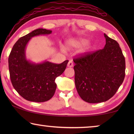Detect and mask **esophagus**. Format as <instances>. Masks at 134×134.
<instances>
[{
  "instance_id": "obj_1",
  "label": "esophagus",
  "mask_w": 134,
  "mask_h": 134,
  "mask_svg": "<svg viewBox=\"0 0 134 134\" xmlns=\"http://www.w3.org/2000/svg\"><path fill=\"white\" fill-rule=\"evenodd\" d=\"M67 66L69 67H72V66H73V63H72V61H71V60L69 61V63H68V64H67Z\"/></svg>"
}]
</instances>
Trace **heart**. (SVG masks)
I'll list each match as a JSON object with an SVG mask.
<instances>
[{
  "mask_svg": "<svg viewBox=\"0 0 134 134\" xmlns=\"http://www.w3.org/2000/svg\"><path fill=\"white\" fill-rule=\"evenodd\" d=\"M87 41L84 38H76V39L70 40L66 43V46L68 48H77V47H81L85 45ZM61 50L62 51H64V48L63 46H60ZM90 48L89 45H86L85 48H84L83 51H86L89 50Z\"/></svg>",
  "mask_w": 134,
  "mask_h": 134,
  "instance_id": "obj_1",
  "label": "heart"
}]
</instances>
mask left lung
<instances>
[{
  "label": "left lung",
  "mask_w": 134,
  "mask_h": 134,
  "mask_svg": "<svg viewBox=\"0 0 134 134\" xmlns=\"http://www.w3.org/2000/svg\"><path fill=\"white\" fill-rule=\"evenodd\" d=\"M103 49L74 58L75 85L86 102L108 100L116 93L125 76V60L116 41L104 34Z\"/></svg>",
  "instance_id": "8db88e82"
}]
</instances>
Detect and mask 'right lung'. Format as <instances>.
Listing matches in <instances>:
<instances>
[{
    "mask_svg": "<svg viewBox=\"0 0 134 134\" xmlns=\"http://www.w3.org/2000/svg\"><path fill=\"white\" fill-rule=\"evenodd\" d=\"M51 32L42 28L32 31L17 41L9 56L11 82L18 93L28 101L44 102L50 99L56 90L55 79L64 72L69 62L65 60L57 64L45 61L36 64L26 59L25 49L29 40Z\"/></svg>",
    "mask_w": 134,
    "mask_h": 134,
    "instance_id": "add662e5",
    "label": "right lung"
}]
</instances>
